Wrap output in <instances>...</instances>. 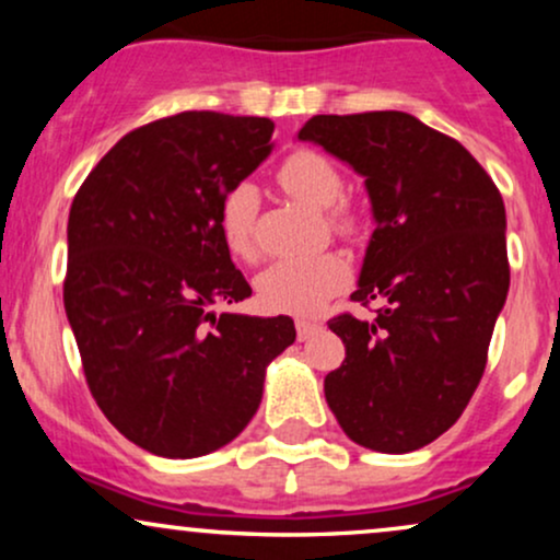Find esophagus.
<instances>
[{"mask_svg": "<svg viewBox=\"0 0 560 560\" xmlns=\"http://www.w3.org/2000/svg\"><path fill=\"white\" fill-rule=\"evenodd\" d=\"M318 331H320L318 320L298 318V339H300V342H305V339H311L313 334H318Z\"/></svg>", "mask_w": 560, "mask_h": 560, "instance_id": "34e87169", "label": "esophagus"}]
</instances>
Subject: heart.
Instances as JSON below:
<instances>
[{"mask_svg":"<svg viewBox=\"0 0 560 560\" xmlns=\"http://www.w3.org/2000/svg\"><path fill=\"white\" fill-rule=\"evenodd\" d=\"M276 182L289 197L313 210H329L326 223L334 234L352 236L358 231V215L339 202L345 191V176L329 158L316 150H294L281 160ZM255 218H258V195L253 186L240 184L223 197L218 226L229 253L240 260L258 258L255 242ZM350 284V268L334 253L311 255V258L276 260L258 276V298L268 311L311 316L326 300Z\"/></svg>","mask_w":560,"mask_h":560,"instance_id":"b5f03b06","label":"heart"}]
</instances>
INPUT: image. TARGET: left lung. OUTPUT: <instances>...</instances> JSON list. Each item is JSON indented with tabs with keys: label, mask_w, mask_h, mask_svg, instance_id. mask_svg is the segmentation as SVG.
Masks as SVG:
<instances>
[{
	"label": "left lung",
	"mask_w": 560,
	"mask_h": 560,
	"mask_svg": "<svg viewBox=\"0 0 560 560\" xmlns=\"http://www.w3.org/2000/svg\"><path fill=\"white\" fill-rule=\"evenodd\" d=\"M316 141L365 178L376 229L352 302L374 320H329L345 361L326 402L358 445L410 453L445 434L485 374L511 268L505 205L460 141L397 110L313 115Z\"/></svg>",
	"instance_id": "obj_1"
}]
</instances>
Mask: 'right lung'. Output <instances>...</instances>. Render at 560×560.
Returning <instances> with one entry per match:
<instances>
[{"label":"right lung","mask_w":560,"mask_h":560,"mask_svg":"<svg viewBox=\"0 0 560 560\" xmlns=\"http://www.w3.org/2000/svg\"><path fill=\"white\" fill-rule=\"evenodd\" d=\"M273 120L186 110L133 128L75 191L62 300L107 421L163 458L229 445L294 320L218 302L253 294L221 236V202L271 155Z\"/></svg>","instance_id":"obj_1"}]
</instances>
